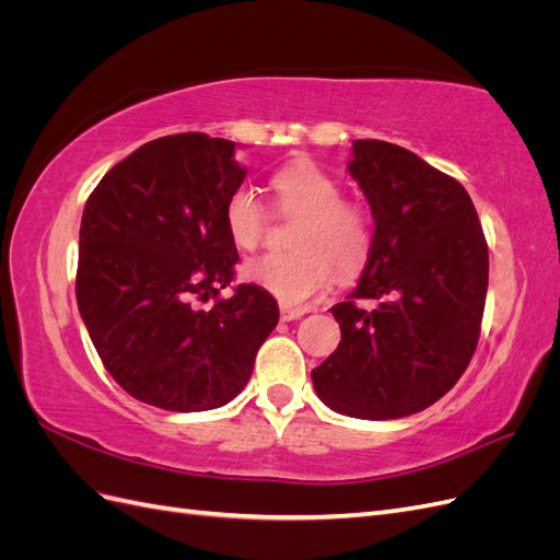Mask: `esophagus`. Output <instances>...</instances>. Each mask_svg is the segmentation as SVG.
<instances>
[{
	"mask_svg": "<svg viewBox=\"0 0 560 560\" xmlns=\"http://www.w3.org/2000/svg\"><path fill=\"white\" fill-rule=\"evenodd\" d=\"M303 315L301 308H287V306H280V319L282 322H292V319H299Z\"/></svg>",
	"mask_w": 560,
	"mask_h": 560,
	"instance_id": "obj_1",
	"label": "esophagus"
}]
</instances>
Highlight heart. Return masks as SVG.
<instances>
[{"label": "heart", "instance_id": "1", "mask_svg": "<svg viewBox=\"0 0 560 560\" xmlns=\"http://www.w3.org/2000/svg\"><path fill=\"white\" fill-rule=\"evenodd\" d=\"M278 208L299 214L294 252H273L245 264V278L287 308H303L338 276L364 268L374 247V217L360 200L343 198L341 184L315 161L296 159L268 177ZM268 210L247 184L224 202V226L235 247L254 249L264 241Z\"/></svg>", "mask_w": 560, "mask_h": 560}]
</instances>
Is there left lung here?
<instances>
[{"label": "left lung", "mask_w": 560, "mask_h": 560, "mask_svg": "<svg viewBox=\"0 0 560 560\" xmlns=\"http://www.w3.org/2000/svg\"><path fill=\"white\" fill-rule=\"evenodd\" d=\"M348 171L374 214V247L360 284L331 306L341 343L313 385L336 413L411 416L442 399L477 350L488 245L465 186L413 151L354 140ZM362 298L377 306L362 310Z\"/></svg>", "instance_id": "8db88e82"}]
</instances>
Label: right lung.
I'll use <instances>...</instances> for the list:
<instances>
[{
	"mask_svg": "<svg viewBox=\"0 0 560 560\" xmlns=\"http://www.w3.org/2000/svg\"><path fill=\"white\" fill-rule=\"evenodd\" d=\"M233 151L202 132L151 140L83 208L79 313L112 378L165 411L229 404L280 317L254 282L222 296L238 264L224 202L245 179Z\"/></svg>",
	"mask_w": 560,
	"mask_h": 560,
	"instance_id": "right-lung-1",
	"label": "right lung"
}]
</instances>
